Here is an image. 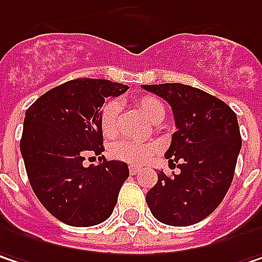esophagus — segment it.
Returning a JSON list of instances; mask_svg holds the SVG:
<instances>
[{"label": "esophagus", "instance_id": "1", "mask_svg": "<svg viewBox=\"0 0 262 262\" xmlns=\"http://www.w3.org/2000/svg\"><path fill=\"white\" fill-rule=\"evenodd\" d=\"M129 171H130L132 176H135V174H138V172H139L141 169H139L138 166H133V165H130V166H129Z\"/></svg>", "mask_w": 262, "mask_h": 262}]
</instances>
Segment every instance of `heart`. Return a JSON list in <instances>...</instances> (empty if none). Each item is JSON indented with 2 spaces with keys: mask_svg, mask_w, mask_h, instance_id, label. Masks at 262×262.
<instances>
[{
  "mask_svg": "<svg viewBox=\"0 0 262 262\" xmlns=\"http://www.w3.org/2000/svg\"><path fill=\"white\" fill-rule=\"evenodd\" d=\"M136 105L141 112L153 123H159L165 117L163 103L153 96H141L136 99ZM118 115L120 103L117 100H109L100 112V129L107 138H112L118 132ZM157 147L153 142H136V141H120L112 147V155L120 160L141 165L155 155Z\"/></svg>",
  "mask_w": 262,
  "mask_h": 262,
  "instance_id": "1",
  "label": "heart"
}]
</instances>
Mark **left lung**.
Masks as SVG:
<instances>
[{"instance_id":"1","label":"left lung","mask_w":262,"mask_h":262,"mask_svg":"<svg viewBox=\"0 0 262 262\" xmlns=\"http://www.w3.org/2000/svg\"><path fill=\"white\" fill-rule=\"evenodd\" d=\"M165 99L174 112L177 132L165 157L180 169L157 183L145 201L151 214L165 225L189 226L211 214L234 179L242 136L237 115L221 99L183 83L142 85Z\"/></svg>"}]
</instances>
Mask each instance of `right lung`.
<instances>
[{
	"label": "right lung",
	"mask_w": 262,
	"mask_h": 262,
	"mask_svg": "<svg viewBox=\"0 0 262 262\" xmlns=\"http://www.w3.org/2000/svg\"><path fill=\"white\" fill-rule=\"evenodd\" d=\"M127 90L106 79H75L49 90L25 112L20 153L30 184L43 207L67 225L105 222L129 177V166L120 160L82 165L86 155L105 151V99Z\"/></svg>",
	"instance_id": "right-lung-1"
}]
</instances>
